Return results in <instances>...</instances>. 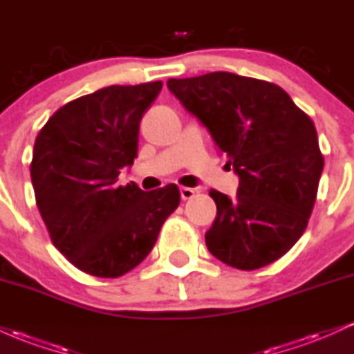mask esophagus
I'll use <instances>...</instances> for the list:
<instances>
[{
	"instance_id": "esophagus-1",
	"label": "esophagus",
	"mask_w": 354,
	"mask_h": 354,
	"mask_svg": "<svg viewBox=\"0 0 354 354\" xmlns=\"http://www.w3.org/2000/svg\"><path fill=\"white\" fill-rule=\"evenodd\" d=\"M180 194H181V200H189V198L194 196V189L183 186V188L180 189Z\"/></svg>"
}]
</instances>
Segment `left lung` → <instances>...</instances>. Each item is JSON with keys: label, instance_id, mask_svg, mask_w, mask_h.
<instances>
[{"label": "left lung", "instance_id": "8db88e82", "mask_svg": "<svg viewBox=\"0 0 354 354\" xmlns=\"http://www.w3.org/2000/svg\"><path fill=\"white\" fill-rule=\"evenodd\" d=\"M166 84L239 178L234 198L209 191L218 209L205 234L209 253L245 271L281 258L306 230L324 166L310 116L283 88L233 73Z\"/></svg>", "mask_w": 354, "mask_h": 354}]
</instances>
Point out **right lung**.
<instances>
[{
  "label": "right lung",
  "instance_id": "1",
  "mask_svg": "<svg viewBox=\"0 0 354 354\" xmlns=\"http://www.w3.org/2000/svg\"><path fill=\"white\" fill-rule=\"evenodd\" d=\"M161 81L108 86L70 101L36 136L31 181L53 245L78 270L118 278L149 254L180 189L118 185L138 156L140 121Z\"/></svg>",
  "mask_w": 354,
  "mask_h": 354
}]
</instances>
